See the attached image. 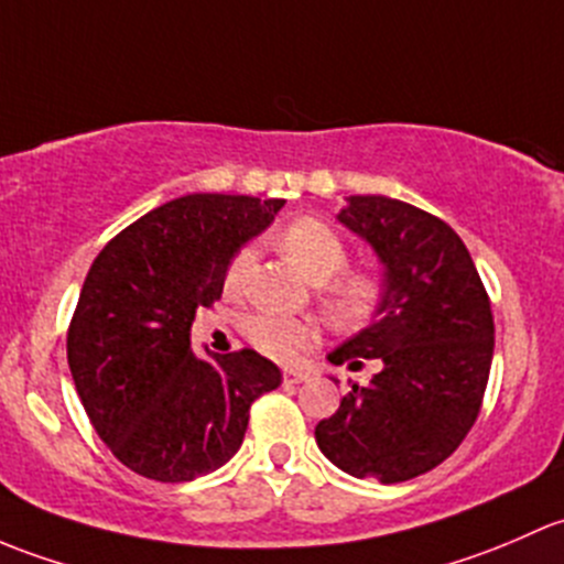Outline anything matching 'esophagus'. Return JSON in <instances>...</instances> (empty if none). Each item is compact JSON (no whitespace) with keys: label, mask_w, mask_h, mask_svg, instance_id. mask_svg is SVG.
Wrapping results in <instances>:
<instances>
[{"label":"esophagus","mask_w":564,"mask_h":564,"mask_svg":"<svg viewBox=\"0 0 564 564\" xmlns=\"http://www.w3.org/2000/svg\"><path fill=\"white\" fill-rule=\"evenodd\" d=\"M310 380V371L304 369H284V382H304Z\"/></svg>","instance_id":"34e87169"}]
</instances>
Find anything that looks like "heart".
Segmentation results:
<instances>
[{
	"instance_id": "obj_1",
	"label": "heart",
	"mask_w": 564,
	"mask_h": 564,
	"mask_svg": "<svg viewBox=\"0 0 564 564\" xmlns=\"http://www.w3.org/2000/svg\"><path fill=\"white\" fill-rule=\"evenodd\" d=\"M282 249L312 282H323V299L328 306L330 317L341 325H358L369 321L371 312L377 310L382 295V284L369 271H345L347 243L321 217H299L284 225ZM252 249H239L230 260L228 274H225V288L236 290L252 265ZM249 339L260 352L271 358L299 356L310 345L317 341V325L304 317H284L265 312V315L252 317L249 323Z\"/></svg>"
}]
</instances>
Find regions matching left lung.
<instances>
[{
	"instance_id": "1",
	"label": "left lung",
	"mask_w": 564,
	"mask_h": 564,
	"mask_svg": "<svg viewBox=\"0 0 564 564\" xmlns=\"http://www.w3.org/2000/svg\"><path fill=\"white\" fill-rule=\"evenodd\" d=\"M339 223L375 249L386 290L375 323L328 361L358 369L377 358L380 371L369 386L350 382L315 440L352 478L402 484L443 464L478 421L495 356L491 301L464 241L434 214L352 195Z\"/></svg>"
}]
</instances>
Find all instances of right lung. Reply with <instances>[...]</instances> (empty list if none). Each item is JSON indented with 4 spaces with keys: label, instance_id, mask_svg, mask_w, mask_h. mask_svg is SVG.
Returning <instances> with one entry per match:
<instances>
[{
    "label": "right lung",
    "instance_id": "add662e5",
    "mask_svg": "<svg viewBox=\"0 0 564 564\" xmlns=\"http://www.w3.org/2000/svg\"><path fill=\"white\" fill-rule=\"evenodd\" d=\"M280 197L195 193L113 236L91 263L67 364L91 426L124 467L160 484L214 473L241 448L249 408L282 371L254 350L197 358L189 325L223 295L239 252Z\"/></svg>",
    "mask_w": 564,
    "mask_h": 564
}]
</instances>
